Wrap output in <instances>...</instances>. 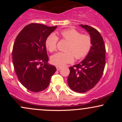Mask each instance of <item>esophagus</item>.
Wrapping results in <instances>:
<instances>
[{"instance_id":"1","label":"esophagus","mask_w":122,"mask_h":122,"mask_svg":"<svg viewBox=\"0 0 122 122\" xmlns=\"http://www.w3.org/2000/svg\"><path fill=\"white\" fill-rule=\"evenodd\" d=\"M56 68H57V71H60V70L61 69V67H60V66H56Z\"/></svg>"}]
</instances>
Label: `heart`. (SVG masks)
I'll return each instance as SVG.
<instances>
[{
	"label": "heart",
	"instance_id": "obj_1",
	"mask_svg": "<svg viewBox=\"0 0 122 122\" xmlns=\"http://www.w3.org/2000/svg\"><path fill=\"white\" fill-rule=\"evenodd\" d=\"M62 40L69 42L65 48L66 51L58 52L51 57V62L57 66L62 67L76 60H81L88 55L92 47L91 38L75 29H67L58 33ZM58 38L55 34H50L45 41L47 50L53 52L56 50Z\"/></svg>",
	"mask_w": 122,
	"mask_h": 122
}]
</instances>
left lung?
Masks as SVG:
<instances>
[{"mask_svg":"<svg viewBox=\"0 0 122 122\" xmlns=\"http://www.w3.org/2000/svg\"><path fill=\"white\" fill-rule=\"evenodd\" d=\"M88 32L92 47L85 58L79 64L69 67L68 84L72 90L84 93L90 90L101 79L106 64V47L98 31L88 25H80Z\"/></svg>","mask_w":122,"mask_h":122,"instance_id":"8db88e82","label":"left lung"}]
</instances>
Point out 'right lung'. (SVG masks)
<instances>
[{
	"label": "right lung",
	"instance_id": "right-lung-1",
	"mask_svg": "<svg viewBox=\"0 0 122 122\" xmlns=\"http://www.w3.org/2000/svg\"><path fill=\"white\" fill-rule=\"evenodd\" d=\"M57 28L39 23L26 26L18 34L12 49V61L18 80L34 92L46 89L57 71L48 64L45 41Z\"/></svg>",
	"mask_w": 122,
	"mask_h": 122
}]
</instances>
